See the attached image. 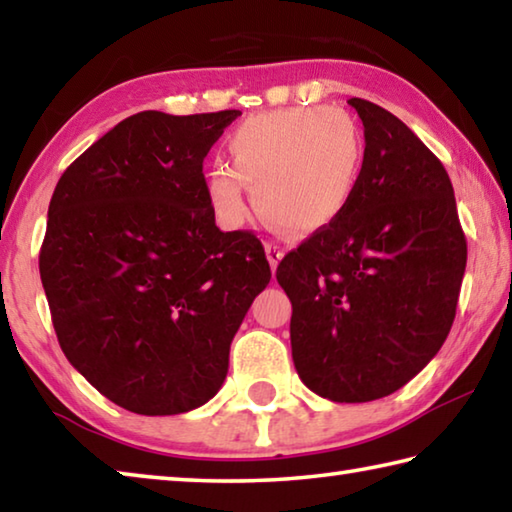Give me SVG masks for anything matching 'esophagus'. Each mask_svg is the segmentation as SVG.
Segmentation results:
<instances>
[{"label":"esophagus","mask_w":512,"mask_h":512,"mask_svg":"<svg viewBox=\"0 0 512 512\" xmlns=\"http://www.w3.org/2000/svg\"><path fill=\"white\" fill-rule=\"evenodd\" d=\"M264 248H266V259H268V264H271V268L275 271L277 264H280V259L284 257V248H282L280 244H277V241H266Z\"/></svg>","instance_id":"esophagus-1"}]
</instances>
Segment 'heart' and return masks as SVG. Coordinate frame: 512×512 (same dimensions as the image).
Segmentation results:
<instances>
[{
    "label": "heart",
    "instance_id": "heart-1",
    "mask_svg": "<svg viewBox=\"0 0 512 512\" xmlns=\"http://www.w3.org/2000/svg\"><path fill=\"white\" fill-rule=\"evenodd\" d=\"M228 164L205 171V194L219 221H246L244 185L277 228L311 235L339 221L357 194L366 142L339 108H284L246 119L228 137Z\"/></svg>",
    "mask_w": 512,
    "mask_h": 512
}]
</instances>
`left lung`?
<instances>
[{"mask_svg": "<svg viewBox=\"0 0 512 512\" xmlns=\"http://www.w3.org/2000/svg\"><path fill=\"white\" fill-rule=\"evenodd\" d=\"M366 164L348 210L277 266L291 300V354L309 391L372 402L436 357L467 262L454 187L404 121L350 99Z\"/></svg>", "mask_w": 512, "mask_h": 512, "instance_id": "obj_1", "label": "left lung"}]
</instances>
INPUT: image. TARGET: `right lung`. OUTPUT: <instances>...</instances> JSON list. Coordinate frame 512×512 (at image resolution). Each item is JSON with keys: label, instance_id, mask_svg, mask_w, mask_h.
<instances>
[{"label": "right lung", "instance_id": "1", "mask_svg": "<svg viewBox=\"0 0 512 512\" xmlns=\"http://www.w3.org/2000/svg\"><path fill=\"white\" fill-rule=\"evenodd\" d=\"M239 110H144L79 155L47 212L40 280L67 361L140 415L203 406L271 280L253 232H221L203 160Z\"/></svg>", "mask_w": 512, "mask_h": 512}]
</instances>
